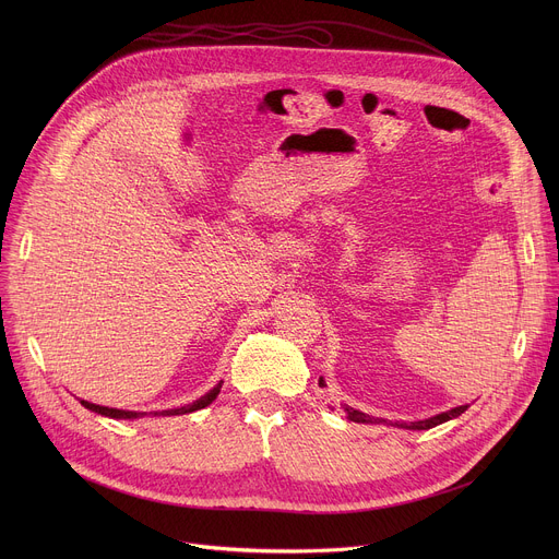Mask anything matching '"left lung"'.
Listing matches in <instances>:
<instances>
[{"instance_id":"obj_1","label":"left lung","mask_w":559,"mask_h":559,"mask_svg":"<svg viewBox=\"0 0 559 559\" xmlns=\"http://www.w3.org/2000/svg\"><path fill=\"white\" fill-rule=\"evenodd\" d=\"M318 384H325L323 382V378L318 380ZM466 407L468 405H462V407H455V409H451V412H444V414H438V416H433V418H427V420H420V423H395L397 427H403V429H414V431H423V429H431V427H436V425H442V423H447V420H451V418H457V416H462L464 412H466ZM347 412V418L352 420V423H367V425H382V423H386V420H382V418H373V416H367V414H362V412H358V409H345Z\"/></svg>"}]
</instances>
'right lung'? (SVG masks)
<instances>
[{"mask_svg": "<svg viewBox=\"0 0 559 559\" xmlns=\"http://www.w3.org/2000/svg\"><path fill=\"white\" fill-rule=\"evenodd\" d=\"M221 384L218 382L212 391H207L205 395H201L199 401H194L192 405H186V407H179V409H166V412H154V416H183V414H192V412H199L203 407H207L214 397L218 395L221 391ZM82 405L95 414H102V416H108V418H139V416H145V414H136V412H121V409H110V407H102V405H93V403H86L82 401Z\"/></svg>", "mask_w": 559, "mask_h": 559, "instance_id": "obj_1", "label": "right lung"}]
</instances>
